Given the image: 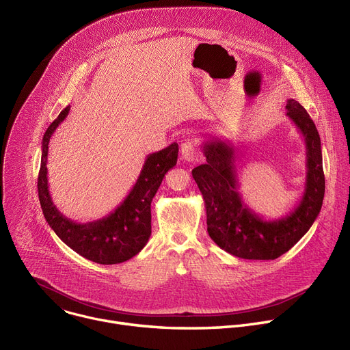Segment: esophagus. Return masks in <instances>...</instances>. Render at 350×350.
Returning a JSON list of instances; mask_svg holds the SVG:
<instances>
[{
    "mask_svg": "<svg viewBox=\"0 0 350 350\" xmlns=\"http://www.w3.org/2000/svg\"><path fill=\"white\" fill-rule=\"evenodd\" d=\"M199 157L196 144L193 142H187L181 146V159L185 162H195Z\"/></svg>",
    "mask_w": 350,
    "mask_h": 350,
    "instance_id": "esophagus-1",
    "label": "esophagus"
}]
</instances>
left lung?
<instances>
[{
	"mask_svg": "<svg viewBox=\"0 0 350 350\" xmlns=\"http://www.w3.org/2000/svg\"><path fill=\"white\" fill-rule=\"evenodd\" d=\"M286 115L297 126L306 147L305 189L290 214L265 219L252 210L239 192L238 147L230 140L210 137L202 144L206 163L196 166L192 176L202 192L207 232L226 253L245 260H275L287 253L317 218L324 198L321 142L306 109L287 98Z\"/></svg>",
	"mask_w": 350,
	"mask_h": 350,
	"instance_id": "obj_1",
	"label": "left lung"
}]
</instances>
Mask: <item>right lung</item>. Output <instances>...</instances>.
<instances>
[{"mask_svg": "<svg viewBox=\"0 0 350 350\" xmlns=\"http://www.w3.org/2000/svg\"><path fill=\"white\" fill-rule=\"evenodd\" d=\"M68 111L70 105L49 125L42 139L38 196L44 217L55 234L83 258L103 265L125 262L139 254L151 237V202L165 174L177 163L178 144L173 143L147 155L136 184L122 203L108 215L89 222H75L55 206L46 169L49 140L66 120Z\"/></svg>", "mask_w": 350, "mask_h": 350, "instance_id": "1", "label": "right lung"}]
</instances>
